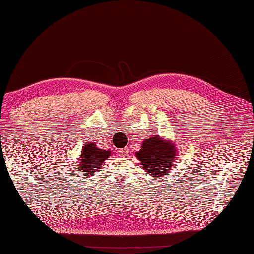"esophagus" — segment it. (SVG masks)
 <instances>
[{"label":"esophagus","instance_id":"obj_1","mask_svg":"<svg viewBox=\"0 0 254 254\" xmlns=\"http://www.w3.org/2000/svg\"><path fill=\"white\" fill-rule=\"evenodd\" d=\"M119 153H120V156L125 157V156H127L128 153H129V149H128V147H125V148L119 149Z\"/></svg>","mask_w":254,"mask_h":254}]
</instances>
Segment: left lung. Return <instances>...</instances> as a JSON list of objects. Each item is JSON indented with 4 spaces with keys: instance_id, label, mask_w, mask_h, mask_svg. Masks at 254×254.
<instances>
[{
    "instance_id": "8db88e82",
    "label": "left lung",
    "mask_w": 254,
    "mask_h": 254,
    "mask_svg": "<svg viewBox=\"0 0 254 254\" xmlns=\"http://www.w3.org/2000/svg\"><path fill=\"white\" fill-rule=\"evenodd\" d=\"M135 157L146 174L158 179L170 175L174 162L178 158V148L172 140L151 135L142 142L141 149L135 151Z\"/></svg>"
}]
</instances>
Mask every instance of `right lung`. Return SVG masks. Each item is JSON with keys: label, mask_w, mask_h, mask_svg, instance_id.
<instances>
[{"label": "right lung", "mask_w": 254, "mask_h": 254, "mask_svg": "<svg viewBox=\"0 0 254 254\" xmlns=\"http://www.w3.org/2000/svg\"><path fill=\"white\" fill-rule=\"evenodd\" d=\"M110 149H102L97 147L95 142H88L82 146L80 157L78 158V166L81 174L86 176L94 175L101 168L105 161L111 156Z\"/></svg>", "instance_id": "obj_1"}]
</instances>
